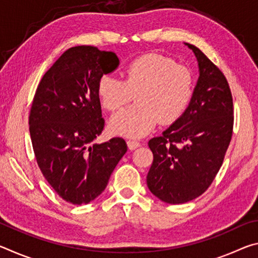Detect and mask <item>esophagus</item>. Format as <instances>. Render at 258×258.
I'll return each mask as SVG.
<instances>
[{
    "instance_id": "34e87169",
    "label": "esophagus",
    "mask_w": 258,
    "mask_h": 258,
    "mask_svg": "<svg viewBox=\"0 0 258 258\" xmlns=\"http://www.w3.org/2000/svg\"><path fill=\"white\" fill-rule=\"evenodd\" d=\"M140 146V142H138V141H133V140H128L127 141V147H128V149L130 150H134V149H137V148H139Z\"/></svg>"
}]
</instances>
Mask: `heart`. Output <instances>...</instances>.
I'll use <instances>...</instances> for the list:
<instances>
[{
    "label": "heart",
    "instance_id": "heart-1",
    "mask_svg": "<svg viewBox=\"0 0 258 258\" xmlns=\"http://www.w3.org/2000/svg\"><path fill=\"white\" fill-rule=\"evenodd\" d=\"M97 92L100 102L109 111L123 108L135 94V106L116 113L109 121L111 133L139 139L150 133L157 123H175L184 113L194 93L191 72L160 54H147L132 61L123 73V80L103 75Z\"/></svg>",
    "mask_w": 258,
    "mask_h": 258
}]
</instances>
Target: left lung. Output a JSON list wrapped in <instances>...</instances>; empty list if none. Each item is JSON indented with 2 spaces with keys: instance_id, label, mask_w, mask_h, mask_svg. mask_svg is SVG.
<instances>
[{
  "instance_id": "8db88e82",
  "label": "left lung",
  "mask_w": 258,
  "mask_h": 258,
  "mask_svg": "<svg viewBox=\"0 0 258 258\" xmlns=\"http://www.w3.org/2000/svg\"><path fill=\"white\" fill-rule=\"evenodd\" d=\"M199 77L183 115L149 148L154 161L147 175L152 195L167 204H184L208 189L220 171L233 128V102L228 81L197 46Z\"/></svg>"
}]
</instances>
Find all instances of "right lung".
<instances>
[{
  "label": "right lung",
  "mask_w": 258,
  "mask_h": 258,
  "mask_svg": "<svg viewBox=\"0 0 258 258\" xmlns=\"http://www.w3.org/2000/svg\"><path fill=\"white\" fill-rule=\"evenodd\" d=\"M118 66L113 52L71 47L45 73L35 93L29 115L35 157L46 181L71 204H89L101 195L127 151L121 138L91 146L104 126L99 78Z\"/></svg>",
  "instance_id": "add662e5"
}]
</instances>
